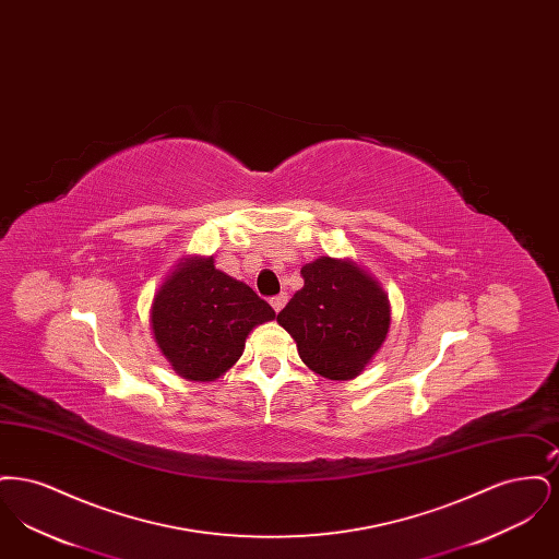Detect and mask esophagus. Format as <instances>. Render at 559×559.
Segmentation results:
<instances>
[{"mask_svg":"<svg viewBox=\"0 0 559 559\" xmlns=\"http://www.w3.org/2000/svg\"><path fill=\"white\" fill-rule=\"evenodd\" d=\"M287 299H289V297H287V293H281V295H276V297H272V299H270V306L274 308V312H281V310L285 308Z\"/></svg>","mask_w":559,"mask_h":559,"instance_id":"34e87169","label":"esophagus"}]
</instances>
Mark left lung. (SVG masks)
I'll return each instance as SVG.
<instances>
[{
	"instance_id": "left-lung-1",
	"label": "left lung",
	"mask_w": 559,
	"mask_h": 559,
	"mask_svg": "<svg viewBox=\"0 0 559 559\" xmlns=\"http://www.w3.org/2000/svg\"><path fill=\"white\" fill-rule=\"evenodd\" d=\"M301 276L304 287L278 312V324L310 371L333 381L358 377L388 337V293L365 267L329 255L301 267Z\"/></svg>"
}]
</instances>
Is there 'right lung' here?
<instances>
[{"mask_svg": "<svg viewBox=\"0 0 559 559\" xmlns=\"http://www.w3.org/2000/svg\"><path fill=\"white\" fill-rule=\"evenodd\" d=\"M274 310L255 292L188 255L167 274L151 304V329L169 367L188 381H215L237 365L249 333Z\"/></svg>", "mask_w": 559, "mask_h": 559, "instance_id": "1", "label": "right lung"}]
</instances>
